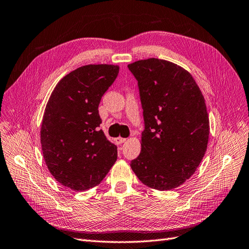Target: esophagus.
Returning a JSON list of instances; mask_svg holds the SVG:
<instances>
[{"label":"esophagus","mask_w":249,"mask_h":249,"mask_svg":"<svg viewBox=\"0 0 249 249\" xmlns=\"http://www.w3.org/2000/svg\"><path fill=\"white\" fill-rule=\"evenodd\" d=\"M115 141H116L117 144H123V143H125V142H126V139H124V138H117Z\"/></svg>","instance_id":"1"}]
</instances>
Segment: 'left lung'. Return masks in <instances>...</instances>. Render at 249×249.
Returning <instances> with one entry per match:
<instances>
[{
  "label": "left lung",
  "instance_id": "obj_1",
  "mask_svg": "<svg viewBox=\"0 0 249 249\" xmlns=\"http://www.w3.org/2000/svg\"><path fill=\"white\" fill-rule=\"evenodd\" d=\"M138 81L145 129L131 169L146 186L167 191L193 175L207 151L210 122L192 75L164 59L128 65Z\"/></svg>",
  "mask_w": 249,
  "mask_h": 249
}]
</instances>
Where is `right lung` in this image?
Segmentation results:
<instances>
[{"label":"right lung","instance_id":"add662e5","mask_svg":"<svg viewBox=\"0 0 249 249\" xmlns=\"http://www.w3.org/2000/svg\"><path fill=\"white\" fill-rule=\"evenodd\" d=\"M119 67L89 65L71 72L56 85L47 103L40 143L49 171L74 191L96 187L118 158L117 146L99 128L98 106L116 80Z\"/></svg>","mask_w":249,"mask_h":249}]
</instances>
